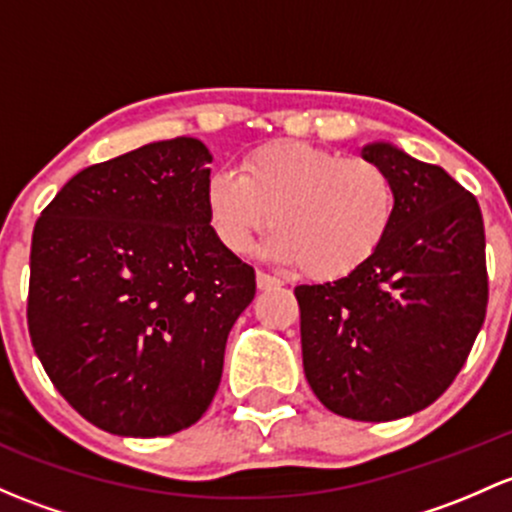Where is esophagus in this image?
Masks as SVG:
<instances>
[{"mask_svg":"<svg viewBox=\"0 0 512 512\" xmlns=\"http://www.w3.org/2000/svg\"><path fill=\"white\" fill-rule=\"evenodd\" d=\"M282 279L279 277H274V274H270V272H257V287L260 289H277V287H282Z\"/></svg>","mask_w":512,"mask_h":512,"instance_id":"34e87169","label":"esophagus"}]
</instances>
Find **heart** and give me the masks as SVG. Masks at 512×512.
Masks as SVG:
<instances>
[{
	"label": "heart",
	"instance_id": "b5f03b06",
	"mask_svg": "<svg viewBox=\"0 0 512 512\" xmlns=\"http://www.w3.org/2000/svg\"><path fill=\"white\" fill-rule=\"evenodd\" d=\"M218 240L247 252L270 225L267 255L316 279L346 277L380 250L397 208L395 184L375 161L306 142H272L218 171L206 188Z\"/></svg>",
	"mask_w": 512,
	"mask_h": 512
}]
</instances>
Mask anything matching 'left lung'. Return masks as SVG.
Listing matches in <instances>:
<instances>
[{
	"label": "left lung",
	"instance_id": "1",
	"mask_svg": "<svg viewBox=\"0 0 512 512\" xmlns=\"http://www.w3.org/2000/svg\"><path fill=\"white\" fill-rule=\"evenodd\" d=\"M395 184L380 250L324 284H299L304 373L321 405L390 422L432 405L454 383L486 319L483 215L441 166L392 144L363 147Z\"/></svg>",
	"mask_w": 512,
	"mask_h": 512
}]
</instances>
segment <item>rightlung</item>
Segmentation results:
<instances>
[{
  "label": "right lung",
  "instance_id": "obj_1",
  "mask_svg": "<svg viewBox=\"0 0 512 512\" xmlns=\"http://www.w3.org/2000/svg\"><path fill=\"white\" fill-rule=\"evenodd\" d=\"M213 157L193 137L144 144L75 174L36 220L26 321L51 383L120 437L203 417L255 270L215 235Z\"/></svg>",
  "mask_w": 512,
  "mask_h": 512
}]
</instances>
